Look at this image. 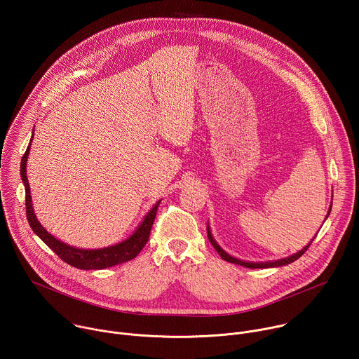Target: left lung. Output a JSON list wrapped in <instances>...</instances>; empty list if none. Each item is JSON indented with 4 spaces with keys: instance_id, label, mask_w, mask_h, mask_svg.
Here are the masks:
<instances>
[{
    "instance_id": "8db88e82",
    "label": "left lung",
    "mask_w": 359,
    "mask_h": 359,
    "mask_svg": "<svg viewBox=\"0 0 359 359\" xmlns=\"http://www.w3.org/2000/svg\"><path fill=\"white\" fill-rule=\"evenodd\" d=\"M330 212H331V209H330ZM330 212H328V215H330ZM327 217H328V216H327ZM208 237H209L210 243H212L213 247L217 250V252L220 254V257H222L223 260H226V262H229V263H234V264L243 266V267H248V269H269V267H280V266H285V264L294 263L295 260H298V259L301 257V255H302L306 250H309V247H310L311 243H313V240H311V243H310L309 245H305L301 251H298L297 254H292V255H290V257L283 259V260H277V262H271V263H247V262H241V260H237V259L231 257V255H229L224 250H222V247L215 241V238H213V236H212L209 227H208Z\"/></svg>"
}]
</instances>
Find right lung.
<instances>
[{
    "label": "right lung",
    "instance_id": "add662e5",
    "mask_svg": "<svg viewBox=\"0 0 359 359\" xmlns=\"http://www.w3.org/2000/svg\"><path fill=\"white\" fill-rule=\"evenodd\" d=\"M32 140V137H31ZM31 144V143H29ZM29 155V146L27 147L24 156L21 159V177L25 186V209H27V219L34 230V233L50 248L58 257L68 263L72 267L81 269V270H102V269H108L116 264L126 263L132 259H135L136 255L142 251V248L146 245L149 236H150V229L153 226V222H155L156 213L159 203L155 204L147 216L143 219L142 224L137 227V230L125 241L105 247V248H97V250H82V248H75L71 247L54 236H50L36 220V216L32 209V200H31V191H29V183L27 179V159Z\"/></svg>",
    "mask_w": 359,
    "mask_h": 359
}]
</instances>
